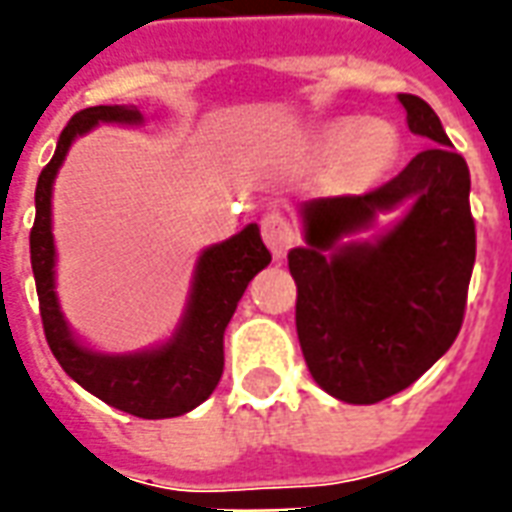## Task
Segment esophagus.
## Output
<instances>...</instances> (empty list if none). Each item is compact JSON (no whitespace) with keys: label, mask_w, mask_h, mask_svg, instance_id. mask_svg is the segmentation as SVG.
<instances>
[{"label":"esophagus","mask_w":512,"mask_h":512,"mask_svg":"<svg viewBox=\"0 0 512 512\" xmlns=\"http://www.w3.org/2000/svg\"><path fill=\"white\" fill-rule=\"evenodd\" d=\"M260 230H263V241L271 249V255L274 260H282V257L288 255V249L296 241V233H293V227L285 219V213L279 211H268L263 219H260Z\"/></svg>","instance_id":"34e87169"}]
</instances>
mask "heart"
Returning a JSON list of instances; mask_svg holds the SVG:
<instances>
[{"mask_svg": "<svg viewBox=\"0 0 512 512\" xmlns=\"http://www.w3.org/2000/svg\"><path fill=\"white\" fill-rule=\"evenodd\" d=\"M345 154V167L359 180L376 178L384 172L397 153L395 131L384 123H370L362 128L359 120H337L321 134V153L329 158Z\"/></svg>", "mask_w": 512, "mask_h": 512, "instance_id": "heart-1", "label": "heart"}]
</instances>
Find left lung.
Returning a JSON list of instances; mask_svg holds the SVG:
<instances>
[{
    "mask_svg": "<svg viewBox=\"0 0 512 512\" xmlns=\"http://www.w3.org/2000/svg\"><path fill=\"white\" fill-rule=\"evenodd\" d=\"M397 98L408 128L433 147L367 194L307 202V246L288 255L304 362L321 389L359 406L403 392L447 354L477 252L466 161L422 98ZM408 196L415 208L376 245L336 244Z\"/></svg>",
    "mask_w": 512,
    "mask_h": 512,
    "instance_id": "8db88e82",
    "label": "left lung"
}]
</instances>
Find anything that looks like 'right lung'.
<instances>
[{"label":"right lung","mask_w":512,"mask_h":512,"mask_svg":"<svg viewBox=\"0 0 512 512\" xmlns=\"http://www.w3.org/2000/svg\"><path fill=\"white\" fill-rule=\"evenodd\" d=\"M136 109L87 106L62 128L51 161L35 189V224L29 233L32 274L40 301V321L51 354L62 370L109 406L142 419L180 417L211 395L224 370V329L233 318L246 285L271 263V252L257 224L230 241L205 249L194 277L189 315L178 337L158 351L136 356H101L76 343L62 321L54 296V238H51V183L62 158L79 134L98 123H136Z\"/></svg>","instance_id":"1"}]
</instances>
